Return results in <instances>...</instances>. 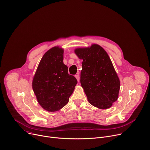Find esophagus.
I'll return each instance as SVG.
<instances>
[{
	"label": "esophagus",
	"mask_w": 150,
	"mask_h": 150,
	"mask_svg": "<svg viewBox=\"0 0 150 150\" xmlns=\"http://www.w3.org/2000/svg\"><path fill=\"white\" fill-rule=\"evenodd\" d=\"M75 77H76V79H77V81L78 82H79V74H77V75H76L75 76Z\"/></svg>",
	"instance_id": "1"
}]
</instances>
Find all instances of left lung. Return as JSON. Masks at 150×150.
I'll return each mask as SVG.
<instances>
[{
  "mask_svg": "<svg viewBox=\"0 0 150 150\" xmlns=\"http://www.w3.org/2000/svg\"><path fill=\"white\" fill-rule=\"evenodd\" d=\"M74 52L83 60L80 83L89 103L98 109L110 108L118 100L120 81L108 54L96 44Z\"/></svg>",
  "mask_w": 150,
  "mask_h": 150,
  "instance_id": "left-lung-1",
  "label": "left lung"
}]
</instances>
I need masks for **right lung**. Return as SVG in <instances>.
<instances>
[{
	"mask_svg": "<svg viewBox=\"0 0 150 150\" xmlns=\"http://www.w3.org/2000/svg\"><path fill=\"white\" fill-rule=\"evenodd\" d=\"M64 51L55 46L46 52L33 78L32 89L37 100L48 112L58 111L64 107L77 83L63 62Z\"/></svg>",
	"mask_w": 150,
	"mask_h": 150,
	"instance_id": "obj_1",
	"label": "right lung"
}]
</instances>
